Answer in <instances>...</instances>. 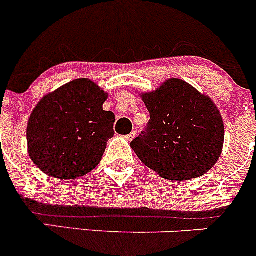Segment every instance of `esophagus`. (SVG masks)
I'll return each instance as SVG.
<instances>
[{
    "instance_id": "esophagus-1",
    "label": "esophagus",
    "mask_w": 256,
    "mask_h": 256,
    "mask_svg": "<svg viewBox=\"0 0 256 256\" xmlns=\"http://www.w3.org/2000/svg\"><path fill=\"white\" fill-rule=\"evenodd\" d=\"M135 136H136V131H132V132H131V134H128V135H126L125 138H126V140H128V141H131L134 138H135Z\"/></svg>"
}]
</instances>
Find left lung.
Listing matches in <instances>:
<instances>
[{
  "mask_svg": "<svg viewBox=\"0 0 256 256\" xmlns=\"http://www.w3.org/2000/svg\"><path fill=\"white\" fill-rule=\"evenodd\" d=\"M142 100L150 121L131 142L138 158L166 180L207 174L224 142L223 120L213 102L180 79L167 80Z\"/></svg>",
  "mask_w": 256,
  "mask_h": 256,
  "instance_id": "8db88e82",
  "label": "left lung"
}]
</instances>
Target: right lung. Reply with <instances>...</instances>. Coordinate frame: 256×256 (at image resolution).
<instances>
[{
  "instance_id": "right-lung-1",
  "label": "right lung",
  "mask_w": 256,
  "mask_h": 256,
  "mask_svg": "<svg viewBox=\"0 0 256 256\" xmlns=\"http://www.w3.org/2000/svg\"><path fill=\"white\" fill-rule=\"evenodd\" d=\"M108 95L89 79H76L43 98L27 126L28 154L48 176L73 180L100 164L114 136Z\"/></svg>"
}]
</instances>
